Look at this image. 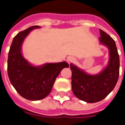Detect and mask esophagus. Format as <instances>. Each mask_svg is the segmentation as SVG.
Returning a JSON list of instances; mask_svg holds the SVG:
<instances>
[{
	"instance_id": "esophagus-1",
	"label": "esophagus",
	"mask_w": 125,
	"mask_h": 125,
	"mask_svg": "<svg viewBox=\"0 0 125 125\" xmlns=\"http://www.w3.org/2000/svg\"><path fill=\"white\" fill-rule=\"evenodd\" d=\"M74 60V58L72 56H68L67 58V62H68L69 63H70L71 62H73Z\"/></svg>"
}]
</instances>
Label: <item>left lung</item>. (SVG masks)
<instances>
[{
    "mask_svg": "<svg viewBox=\"0 0 125 125\" xmlns=\"http://www.w3.org/2000/svg\"><path fill=\"white\" fill-rule=\"evenodd\" d=\"M102 44L109 49L110 60L108 66L97 75H90L71 63V85L74 95L82 101L97 103L104 99L114 89L119 74V56L115 41L100 29Z\"/></svg>",
    "mask_w": 125,
    "mask_h": 125,
    "instance_id": "obj_1",
    "label": "left lung"
}]
</instances>
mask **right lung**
<instances>
[{"label":"right lung","instance_id":"add662e5","mask_svg":"<svg viewBox=\"0 0 125 125\" xmlns=\"http://www.w3.org/2000/svg\"><path fill=\"white\" fill-rule=\"evenodd\" d=\"M38 28L40 27L31 26L15 36L8 58V74L11 83L21 96L30 101H38L47 97L61 71L69 67L65 62L34 67L23 58L21 54L22 42L31 30Z\"/></svg>","mask_w":125,"mask_h":125}]
</instances>
